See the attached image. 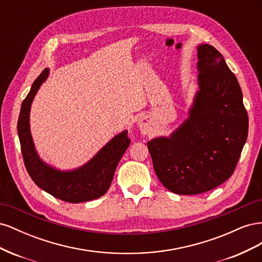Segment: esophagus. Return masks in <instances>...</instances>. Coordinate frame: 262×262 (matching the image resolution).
I'll return each instance as SVG.
<instances>
[{
	"instance_id": "esophagus-1",
	"label": "esophagus",
	"mask_w": 262,
	"mask_h": 262,
	"mask_svg": "<svg viewBox=\"0 0 262 262\" xmlns=\"http://www.w3.org/2000/svg\"><path fill=\"white\" fill-rule=\"evenodd\" d=\"M138 126H139V129L142 133L146 134V133L149 132V124H148V121L146 120V118H144V117H141L139 119Z\"/></svg>"
}]
</instances>
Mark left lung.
Masks as SVG:
<instances>
[{
  "mask_svg": "<svg viewBox=\"0 0 262 262\" xmlns=\"http://www.w3.org/2000/svg\"><path fill=\"white\" fill-rule=\"evenodd\" d=\"M198 85L189 116L169 137L147 142L156 176L177 194L207 192L233 175L248 136L238 81L214 47L198 46Z\"/></svg>",
  "mask_w": 262,
  "mask_h": 262,
  "instance_id": "8db88e82",
  "label": "left lung"
}]
</instances>
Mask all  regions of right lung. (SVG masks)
Masks as SVG:
<instances>
[{
  "label": "right lung",
  "instance_id": "obj_1",
  "mask_svg": "<svg viewBox=\"0 0 262 262\" xmlns=\"http://www.w3.org/2000/svg\"><path fill=\"white\" fill-rule=\"evenodd\" d=\"M49 69H45L31 85L21 102L17 132L26 169L35 184L57 199L70 203L91 201L104 195L112 184L118 163L130 144L128 131L117 134L99 149L91 161L73 170H60L46 164L39 157L29 126L30 107L39 90L47 80Z\"/></svg>",
  "mask_w": 262,
  "mask_h": 262
}]
</instances>
